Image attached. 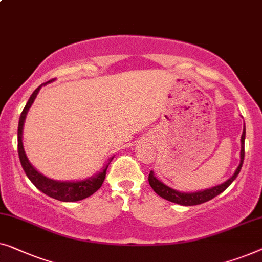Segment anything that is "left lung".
<instances>
[{"mask_svg": "<svg viewBox=\"0 0 262 262\" xmlns=\"http://www.w3.org/2000/svg\"><path fill=\"white\" fill-rule=\"evenodd\" d=\"M245 139H246V127L243 124V132L241 135V152H240V164H238L237 168L235 169L234 174L230 177L229 179L226 180V182L220 184V185L209 187V189L201 190V191H194V192H183V191H178L172 189V187L167 186L166 184H164L161 180H159L154 176V172L150 171L148 176V182L149 185L154 190V192L159 194L160 197H163L164 200L172 202V203L185 205V206H191V205H198L202 203H205L216 196H219L220 193H222L224 190L227 189L228 186L230 185L231 183L236 179L238 173L241 171L243 159H245Z\"/></svg>", "mask_w": 262, "mask_h": 262, "instance_id": "left-lung-1", "label": "left lung"}]
</instances>
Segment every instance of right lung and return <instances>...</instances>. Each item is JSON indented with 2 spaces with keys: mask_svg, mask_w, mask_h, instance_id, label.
I'll list each match as a JSON object with an SVG mask.
<instances>
[{
  "mask_svg": "<svg viewBox=\"0 0 262 262\" xmlns=\"http://www.w3.org/2000/svg\"><path fill=\"white\" fill-rule=\"evenodd\" d=\"M52 82V80H49V82L41 84V85L36 88L34 93L31 95L29 97L27 104L25 105L24 110H22L20 120H19V128H17V149H19V158L22 165V168L26 173V176L28 177V179L34 184L36 189H39L41 192H43L47 196L54 198V200H58L60 202H77L82 201L84 198H88L91 194L95 193L99 187L102 186L103 182L105 179V173L106 168H108L110 161L114 159V157L110 158L103 169L96 173V174L89 177V178H85L83 180H70V182H61V180H54L51 179L49 177L43 176L42 173H40L38 169H36L33 165L29 163L27 156H26L25 148H24V142H22V133H24V124L26 116H27V113L29 108H31L33 102L38 96L40 89L42 86H45L46 84Z\"/></svg>",
  "mask_w": 262,
  "mask_h": 262,
  "instance_id": "add662e5",
  "label": "right lung"
}]
</instances>
